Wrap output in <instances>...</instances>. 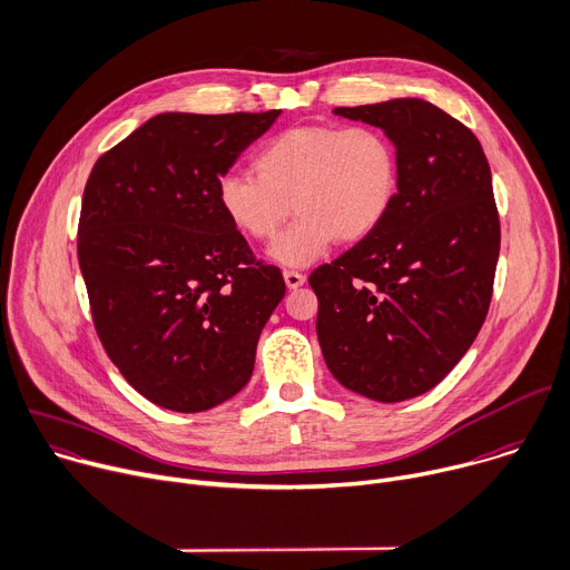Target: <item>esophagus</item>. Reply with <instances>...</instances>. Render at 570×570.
Listing matches in <instances>:
<instances>
[{
  "label": "esophagus",
  "instance_id": "34e87169",
  "mask_svg": "<svg viewBox=\"0 0 570 570\" xmlns=\"http://www.w3.org/2000/svg\"><path fill=\"white\" fill-rule=\"evenodd\" d=\"M283 278H285V285L289 289H298L305 283V276L298 274V272H283Z\"/></svg>",
  "mask_w": 570,
  "mask_h": 570
}]
</instances>
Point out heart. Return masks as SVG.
I'll return each instance as SVG.
<instances>
[{
	"mask_svg": "<svg viewBox=\"0 0 570 570\" xmlns=\"http://www.w3.org/2000/svg\"><path fill=\"white\" fill-rule=\"evenodd\" d=\"M247 173L215 186L219 213L256 243L276 238L289 215L296 222L272 245L283 267H307L338 243L368 238L391 213L400 188L395 144L377 128L298 126L278 132L254 155Z\"/></svg>",
	"mask_w": 570,
	"mask_h": 570,
	"instance_id": "b5f03b06",
	"label": "heart"
}]
</instances>
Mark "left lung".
<instances>
[{"mask_svg":"<svg viewBox=\"0 0 570 570\" xmlns=\"http://www.w3.org/2000/svg\"><path fill=\"white\" fill-rule=\"evenodd\" d=\"M397 148L386 219L309 276L316 336L334 380L375 402L431 391L474 344L501 247L492 173L479 139L422 98L336 107Z\"/></svg>","mask_w":570,"mask_h":570,"instance_id":"obj_1","label":"left lung"}]
</instances>
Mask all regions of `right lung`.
Instances as JSON below:
<instances>
[{"label":"right lung","mask_w":570,"mask_h":570,"mask_svg":"<svg viewBox=\"0 0 570 570\" xmlns=\"http://www.w3.org/2000/svg\"><path fill=\"white\" fill-rule=\"evenodd\" d=\"M281 109L164 111L91 168L78 265L100 344L157 406L208 411L254 373L265 323L285 296L215 202L219 177Z\"/></svg>","instance_id":"obj_1"}]
</instances>
